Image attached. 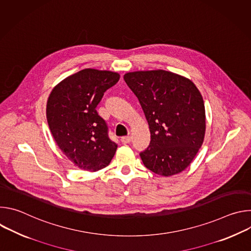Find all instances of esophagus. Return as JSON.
Masks as SVG:
<instances>
[{"label": "esophagus", "instance_id": "esophagus-1", "mask_svg": "<svg viewBox=\"0 0 251 251\" xmlns=\"http://www.w3.org/2000/svg\"><path fill=\"white\" fill-rule=\"evenodd\" d=\"M121 142L123 144H128V143L131 142V137L130 136H124L121 138Z\"/></svg>", "mask_w": 251, "mask_h": 251}]
</instances>
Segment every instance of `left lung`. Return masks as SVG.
<instances>
[{"instance_id":"left-lung-1","label":"left lung","mask_w":251,"mask_h":251,"mask_svg":"<svg viewBox=\"0 0 251 251\" xmlns=\"http://www.w3.org/2000/svg\"><path fill=\"white\" fill-rule=\"evenodd\" d=\"M149 124L151 142L140 153L147 169L165 176L184 171L204 138L202 97L188 78L166 70L134 71L124 75Z\"/></svg>"}]
</instances>
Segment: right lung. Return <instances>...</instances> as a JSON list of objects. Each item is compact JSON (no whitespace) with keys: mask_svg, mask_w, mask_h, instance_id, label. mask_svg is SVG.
I'll use <instances>...</instances> for the list:
<instances>
[{"mask_svg":"<svg viewBox=\"0 0 251 251\" xmlns=\"http://www.w3.org/2000/svg\"><path fill=\"white\" fill-rule=\"evenodd\" d=\"M120 78L116 73L82 69L58 83L47 104L50 132L62 153L79 169L96 172L108 166L117 144L96 111L104 92Z\"/></svg>","mask_w":251,"mask_h":251,"instance_id":"obj_1","label":"right lung"}]
</instances>
